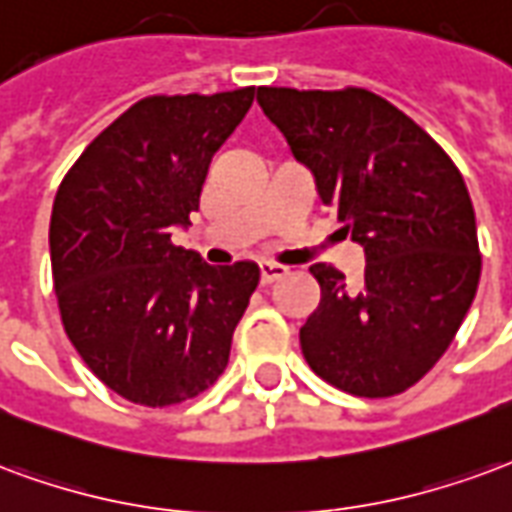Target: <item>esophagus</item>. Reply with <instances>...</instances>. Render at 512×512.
<instances>
[{"mask_svg":"<svg viewBox=\"0 0 512 512\" xmlns=\"http://www.w3.org/2000/svg\"><path fill=\"white\" fill-rule=\"evenodd\" d=\"M283 275H286V267H283V264H272V261H264V264H259V278L264 286H267V283L281 281Z\"/></svg>","mask_w":512,"mask_h":512,"instance_id":"obj_1","label":"esophagus"}]
</instances>
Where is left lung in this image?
Instances as JSON below:
<instances>
[{"label":"left lung","instance_id":"obj_1","mask_svg":"<svg viewBox=\"0 0 512 512\" xmlns=\"http://www.w3.org/2000/svg\"><path fill=\"white\" fill-rule=\"evenodd\" d=\"M256 100L311 169L343 234L365 251L354 286L333 264L311 267L322 300L300 330L305 360L343 393H404L447 352L480 281L461 171L414 119L368 89L259 87Z\"/></svg>","mask_w":512,"mask_h":512}]
</instances>
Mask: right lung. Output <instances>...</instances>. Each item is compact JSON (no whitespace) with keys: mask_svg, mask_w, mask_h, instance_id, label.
Masks as SVG:
<instances>
[{"mask_svg":"<svg viewBox=\"0 0 512 512\" xmlns=\"http://www.w3.org/2000/svg\"><path fill=\"white\" fill-rule=\"evenodd\" d=\"M253 95L138 100L57 190L48 245L65 333L89 371L133 404H179L218 382L259 286L253 261L210 267L171 242Z\"/></svg>","mask_w":512,"mask_h":512,"instance_id":"1","label":"right lung"}]
</instances>
